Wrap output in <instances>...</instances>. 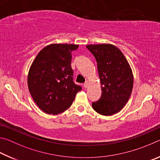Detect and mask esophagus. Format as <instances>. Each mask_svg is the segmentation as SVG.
<instances>
[{"mask_svg":"<svg viewBox=\"0 0 160 160\" xmlns=\"http://www.w3.org/2000/svg\"><path fill=\"white\" fill-rule=\"evenodd\" d=\"M88 85H89V82H88V81H86V82L84 83V88H87L88 87Z\"/></svg>","mask_w":160,"mask_h":160,"instance_id":"esophagus-1","label":"esophagus"}]
</instances>
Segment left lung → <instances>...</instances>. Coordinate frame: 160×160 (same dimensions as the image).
<instances>
[{
  "mask_svg": "<svg viewBox=\"0 0 160 160\" xmlns=\"http://www.w3.org/2000/svg\"><path fill=\"white\" fill-rule=\"evenodd\" d=\"M86 47L95 57L102 88L101 97L92 106L99 114H114L123 109L131 94L133 86L131 68L114 45L90 44Z\"/></svg>",
  "mask_w": 160,
  "mask_h": 160,
  "instance_id": "8db88e82",
  "label": "left lung"
}]
</instances>
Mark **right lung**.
I'll return each instance as SVG.
<instances>
[{
    "instance_id": "right-lung-1",
    "label": "right lung",
    "mask_w": 160,
    "mask_h": 160,
    "mask_svg": "<svg viewBox=\"0 0 160 160\" xmlns=\"http://www.w3.org/2000/svg\"><path fill=\"white\" fill-rule=\"evenodd\" d=\"M77 44H51L39 51L29 68V93L43 112L56 115L71 106L80 86L73 82L72 51Z\"/></svg>"
}]
</instances>
